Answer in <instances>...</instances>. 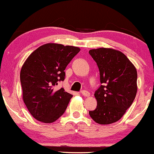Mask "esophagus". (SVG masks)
I'll return each mask as SVG.
<instances>
[{
  "instance_id": "34e87169",
  "label": "esophagus",
  "mask_w": 154,
  "mask_h": 154,
  "mask_svg": "<svg viewBox=\"0 0 154 154\" xmlns=\"http://www.w3.org/2000/svg\"><path fill=\"white\" fill-rule=\"evenodd\" d=\"M81 93H82L84 96H90V93H89L88 91H87V90H82V91H81Z\"/></svg>"
}]
</instances>
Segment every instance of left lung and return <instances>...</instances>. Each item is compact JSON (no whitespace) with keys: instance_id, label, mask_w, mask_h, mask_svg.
Segmentation results:
<instances>
[{"instance_id":"8db88e82","label":"left lung","mask_w":154,"mask_h":154,"mask_svg":"<svg viewBox=\"0 0 154 154\" xmlns=\"http://www.w3.org/2000/svg\"><path fill=\"white\" fill-rule=\"evenodd\" d=\"M97 64L101 86L95 92L97 106L89 111L90 117L101 125L119 121L132 104L137 92V72L122 52L110 48L90 50Z\"/></svg>"}]
</instances>
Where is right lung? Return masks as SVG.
<instances>
[{
    "label": "right lung",
    "instance_id": "1",
    "mask_svg": "<svg viewBox=\"0 0 154 154\" xmlns=\"http://www.w3.org/2000/svg\"><path fill=\"white\" fill-rule=\"evenodd\" d=\"M79 51L76 47L47 44L26 60L20 74L23 99L35 119L52 123L65 112L72 95L57 85L64 80V69Z\"/></svg>",
    "mask_w": 154,
    "mask_h": 154
}]
</instances>
